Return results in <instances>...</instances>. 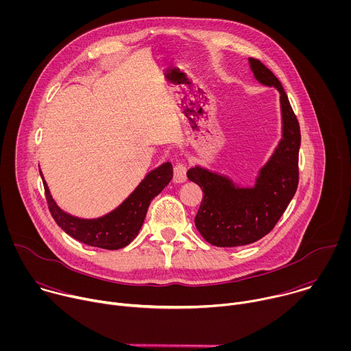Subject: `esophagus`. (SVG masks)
I'll return each mask as SVG.
<instances>
[{"instance_id": "34e87169", "label": "esophagus", "mask_w": 351, "mask_h": 351, "mask_svg": "<svg viewBox=\"0 0 351 351\" xmlns=\"http://www.w3.org/2000/svg\"><path fill=\"white\" fill-rule=\"evenodd\" d=\"M186 172H187V165L184 161H179L176 162V165L173 167V180L176 183H182L186 180Z\"/></svg>"}]
</instances>
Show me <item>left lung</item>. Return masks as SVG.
I'll return each mask as SVG.
<instances>
[{
	"mask_svg": "<svg viewBox=\"0 0 351 351\" xmlns=\"http://www.w3.org/2000/svg\"><path fill=\"white\" fill-rule=\"evenodd\" d=\"M256 79L280 93L283 138L275 154L261 169L253 189H239L217 173L199 167L187 171V178L203 190V202L194 218L197 230L217 247L254 243L268 234L297 190L298 149L302 134L289 98L278 77L260 61L250 58Z\"/></svg>",
	"mask_w": 351,
	"mask_h": 351,
	"instance_id": "8db88e82",
	"label": "left lung"
}]
</instances>
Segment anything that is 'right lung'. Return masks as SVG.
Segmentation results:
<instances>
[{
    "mask_svg": "<svg viewBox=\"0 0 351 351\" xmlns=\"http://www.w3.org/2000/svg\"><path fill=\"white\" fill-rule=\"evenodd\" d=\"M172 178V164H162L160 168L149 172L117 210L97 219H80L64 213L49 194L44 179L43 184L48 210L62 230L87 245L119 250L137 236L149 203L164 190Z\"/></svg>",
    "mask_w": 351,
    "mask_h": 351,
    "instance_id": "obj_1",
    "label": "right lung"
}]
</instances>
